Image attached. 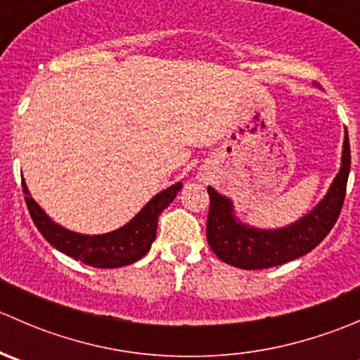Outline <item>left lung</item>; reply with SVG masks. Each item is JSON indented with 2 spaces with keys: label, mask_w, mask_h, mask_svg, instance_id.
<instances>
[{
  "label": "left lung",
  "mask_w": 360,
  "mask_h": 360,
  "mask_svg": "<svg viewBox=\"0 0 360 360\" xmlns=\"http://www.w3.org/2000/svg\"><path fill=\"white\" fill-rule=\"evenodd\" d=\"M348 172L350 143L345 129L340 172L336 174L326 197L303 217L275 230H261L242 223L235 216L233 202L209 186L207 242L210 249L221 261L242 270H263L304 256L317 248L335 226L347 193Z\"/></svg>",
  "instance_id": "1"
}]
</instances>
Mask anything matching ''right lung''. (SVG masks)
<instances>
[{
	"label": "right lung",
	"mask_w": 360,
	"mask_h": 360,
	"mask_svg": "<svg viewBox=\"0 0 360 360\" xmlns=\"http://www.w3.org/2000/svg\"><path fill=\"white\" fill-rule=\"evenodd\" d=\"M183 184L176 183L155 195L132 219L118 230L103 235H83L60 226L49 217V214L29 195L22 181L29 214L39 233L50 245L76 261L96 268H120L132 264L146 256L157 237L158 216L176 198Z\"/></svg>",
	"instance_id": "add662e5"
}]
</instances>
